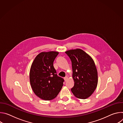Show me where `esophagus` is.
<instances>
[{
  "mask_svg": "<svg viewBox=\"0 0 123 123\" xmlns=\"http://www.w3.org/2000/svg\"><path fill=\"white\" fill-rule=\"evenodd\" d=\"M64 79H65V81H67L68 80V77L67 76H66L64 77Z\"/></svg>",
  "mask_w": 123,
  "mask_h": 123,
  "instance_id": "esophagus-1",
  "label": "esophagus"
}]
</instances>
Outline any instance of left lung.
I'll use <instances>...</instances> for the list:
<instances>
[{"label": "left lung", "instance_id": "1", "mask_svg": "<svg viewBox=\"0 0 123 123\" xmlns=\"http://www.w3.org/2000/svg\"><path fill=\"white\" fill-rule=\"evenodd\" d=\"M72 61L74 85L71 91L74 95L86 99L92 95L98 84V73L92 57L80 49L66 51Z\"/></svg>", "mask_w": 123, "mask_h": 123}]
</instances>
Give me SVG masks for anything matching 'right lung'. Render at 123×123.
<instances>
[{
  "label": "right lung",
  "instance_id": "1",
  "mask_svg": "<svg viewBox=\"0 0 123 123\" xmlns=\"http://www.w3.org/2000/svg\"><path fill=\"white\" fill-rule=\"evenodd\" d=\"M59 52H41L34 58L30 71L32 90L37 96L44 100L55 98L63 85L64 79L58 76L53 66Z\"/></svg>",
  "mask_w": 123,
  "mask_h": 123
}]
</instances>
